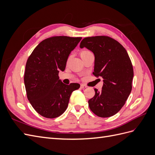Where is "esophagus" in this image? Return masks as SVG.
<instances>
[{"label": "esophagus", "mask_w": 155, "mask_h": 155, "mask_svg": "<svg viewBox=\"0 0 155 155\" xmlns=\"http://www.w3.org/2000/svg\"><path fill=\"white\" fill-rule=\"evenodd\" d=\"M80 87H81V88L82 89H84V88H85L87 87V86L85 85H84V84H81V86Z\"/></svg>", "instance_id": "34e87169"}]
</instances>
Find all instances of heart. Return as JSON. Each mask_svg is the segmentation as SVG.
I'll return each mask as SVG.
<instances>
[{"label": "heart", "instance_id": "b5f03b06", "mask_svg": "<svg viewBox=\"0 0 155 155\" xmlns=\"http://www.w3.org/2000/svg\"><path fill=\"white\" fill-rule=\"evenodd\" d=\"M89 53H91V52L90 51H88V50H83V51H81V53H80L81 58H82L83 56L85 55H87V54H89ZM70 58H71V56H69L68 58V61H69Z\"/></svg>", "mask_w": 155, "mask_h": 155}]
</instances>
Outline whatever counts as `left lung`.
<instances>
[{
	"instance_id": "8db88e82",
	"label": "left lung",
	"mask_w": 155,
	"mask_h": 155,
	"mask_svg": "<svg viewBox=\"0 0 155 155\" xmlns=\"http://www.w3.org/2000/svg\"><path fill=\"white\" fill-rule=\"evenodd\" d=\"M79 46L94 54L93 74L101 77L104 81L101 91L94 88V96L88 101L89 108L101 118L116 114L132 90L134 72L127 52L118 41L108 36L86 37Z\"/></svg>"
}]
</instances>
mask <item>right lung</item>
I'll list each match as a JSON object with an SVG mask.
<instances>
[{
	"mask_svg": "<svg viewBox=\"0 0 155 155\" xmlns=\"http://www.w3.org/2000/svg\"><path fill=\"white\" fill-rule=\"evenodd\" d=\"M81 37L55 36L37 45L26 64L24 81L28 100L37 113L55 118L66 110L72 92L78 83L65 85L59 79L70 52Z\"/></svg>",
	"mask_w": 155,
	"mask_h": 155,
	"instance_id": "obj_1",
	"label": "right lung"
}]
</instances>
